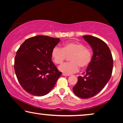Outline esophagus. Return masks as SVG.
<instances>
[{"label":"esophagus","instance_id":"esophagus-1","mask_svg":"<svg viewBox=\"0 0 123 123\" xmlns=\"http://www.w3.org/2000/svg\"><path fill=\"white\" fill-rule=\"evenodd\" d=\"M62 75H64V76H69V74H65V73H63L62 74Z\"/></svg>","mask_w":123,"mask_h":123}]
</instances>
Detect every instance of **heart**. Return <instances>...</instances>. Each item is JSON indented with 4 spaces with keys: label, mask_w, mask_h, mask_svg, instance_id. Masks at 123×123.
Masks as SVG:
<instances>
[{
    "label": "heart",
    "mask_w": 123,
    "mask_h": 123,
    "mask_svg": "<svg viewBox=\"0 0 123 123\" xmlns=\"http://www.w3.org/2000/svg\"><path fill=\"white\" fill-rule=\"evenodd\" d=\"M71 62L59 67L60 71L67 74L75 73L81 68H86L90 64L92 59L91 52L85 45L80 43L70 42L64 45L62 48L55 46L51 51V58L56 64H61L68 56Z\"/></svg>",
    "instance_id": "heart-1"
}]
</instances>
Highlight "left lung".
I'll list each match as a JSON object with an SVG mask.
<instances>
[{
  "mask_svg": "<svg viewBox=\"0 0 123 123\" xmlns=\"http://www.w3.org/2000/svg\"><path fill=\"white\" fill-rule=\"evenodd\" d=\"M83 37L93 50L91 62L83 77L79 76L73 91L77 96L88 98L103 89L111 76L113 59L110 49L105 42L96 37L85 35Z\"/></svg>",
  "mask_w": 123,
  "mask_h": 123,
  "instance_id": "left-lung-1",
  "label": "left lung"
}]
</instances>
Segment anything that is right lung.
<instances>
[{"mask_svg": "<svg viewBox=\"0 0 123 123\" xmlns=\"http://www.w3.org/2000/svg\"><path fill=\"white\" fill-rule=\"evenodd\" d=\"M60 38L38 35L26 40L18 49L14 70L22 88L31 95L49 93L62 74L51 60L53 49Z\"/></svg>", "mask_w": 123, "mask_h": 123, "instance_id": "right-lung-1", "label": "right lung"}]
</instances>
